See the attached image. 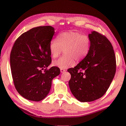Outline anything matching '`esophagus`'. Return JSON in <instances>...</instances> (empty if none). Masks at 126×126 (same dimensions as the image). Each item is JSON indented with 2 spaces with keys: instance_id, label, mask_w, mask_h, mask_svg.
I'll use <instances>...</instances> for the list:
<instances>
[{
  "instance_id": "obj_1",
  "label": "esophagus",
  "mask_w": 126,
  "mask_h": 126,
  "mask_svg": "<svg viewBox=\"0 0 126 126\" xmlns=\"http://www.w3.org/2000/svg\"><path fill=\"white\" fill-rule=\"evenodd\" d=\"M60 70H61V73H63V72H65V69H61Z\"/></svg>"
}]
</instances>
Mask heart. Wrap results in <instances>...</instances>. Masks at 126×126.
<instances>
[{"instance_id": "1", "label": "heart", "mask_w": 126, "mask_h": 126, "mask_svg": "<svg viewBox=\"0 0 126 126\" xmlns=\"http://www.w3.org/2000/svg\"><path fill=\"white\" fill-rule=\"evenodd\" d=\"M91 40L88 35H81L78 32H64L59 34L57 38L49 43L50 53L53 58L58 57L64 49V56L53 61V65L67 69L75 64V60L79 62L88 54Z\"/></svg>"}]
</instances>
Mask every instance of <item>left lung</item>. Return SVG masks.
Instances as JSON below:
<instances>
[{
  "mask_svg": "<svg viewBox=\"0 0 126 126\" xmlns=\"http://www.w3.org/2000/svg\"><path fill=\"white\" fill-rule=\"evenodd\" d=\"M89 37L91 46L87 56L74 68L69 86L73 95L80 102H91L101 97L115 77L116 62L111 42L96 31Z\"/></svg>",
  "mask_w": 126,
  "mask_h": 126,
  "instance_id": "8db88e82",
  "label": "left lung"
}]
</instances>
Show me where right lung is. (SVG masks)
Wrapping results in <instances>:
<instances>
[{
  "instance_id": "right-lung-1",
  "label": "right lung",
  "mask_w": 126,
  "mask_h": 126,
  "mask_svg": "<svg viewBox=\"0 0 126 126\" xmlns=\"http://www.w3.org/2000/svg\"><path fill=\"white\" fill-rule=\"evenodd\" d=\"M54 33L51 26L34 27L15 41L10 61L14 84L20 95L30 101H40L51 90L52 80L60 74L52 67L49 46Z\"/></svg>"
}]
</instances>
